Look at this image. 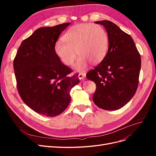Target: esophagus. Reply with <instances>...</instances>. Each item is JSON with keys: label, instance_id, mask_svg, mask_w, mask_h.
<instances>
[{"label": "esophagus", "instance_id": "1", "mask_svg": "<svg viewBox=\"0 0 156 156\" xmlns=\"http://www.w3.org/2000/svg\"><path fill=\"white\" fill-rule=\"evenodd\" d=\"M78 77L79 79H84V78L86 77V73H79L78 75Z\"/></svg>", "mask_w": 156, "mask_h": 156}]
</instances>
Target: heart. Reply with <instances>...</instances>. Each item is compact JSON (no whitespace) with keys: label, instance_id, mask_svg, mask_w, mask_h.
<instances>
[{"label":"heart","instance_id":"obj_1","mask_svg":"<svg viewBox=\"0 0 156 156\" xmlns=\"http://www.w3.org/2000/svg\"><path fill=\"white\" fill-rule=\"evenodd\" d=\"M63 41L55 44V53L65 65L71 66L76 58L77 52L80 56L74 66L77 72L84 71L90 62H101L108 47V37L104 28L91 23L71 27L63 36Z\"/></svg>","mask_w":156,"mask_h":156}]
</instances>
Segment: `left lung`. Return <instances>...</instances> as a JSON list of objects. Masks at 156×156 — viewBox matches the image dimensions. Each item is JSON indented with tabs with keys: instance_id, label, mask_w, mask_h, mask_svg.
Masks as SVG:
<instances>
[{
	"instance_id": "obj_1",
	"label": "left lung",
	"mask_w": 156,
	"mask_h": 156,
	"mask_svg": "<svg viewBox=\"0 0 156 156\" xmlns=\"http://www.w3.org/2000/svg\"><path fill=\"white\" fill-rule=\"evenodd\" d=\"M104 26L108 37V49L98 66L87 73L96 83L94 103L102 109L115 111L133 97L139 84L141 59L133 40L110 21H96Z\"/></svg>"
}]
</instances>
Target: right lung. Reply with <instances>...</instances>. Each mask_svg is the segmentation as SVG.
I'll return each mask as SVG.
<instances>
[{
  "mask_svg": "<svg viewBox=\"0 0 156 156\" xmlns=\"http://www.w3.org/2000/svg\"><path fill=\"white\" fill-rule=\"evenodd\" d=\"M70 23L41 27L22 41L13 60L19 94L38 114L55 116L66 108L78 75L61 62L55 51L60 34Z\"/></svg>",
  "mask_w": 156,
  "mask_h": 156,
  "instance_id": "add662e5",
  "label": "right lung"
}]
</instances>
